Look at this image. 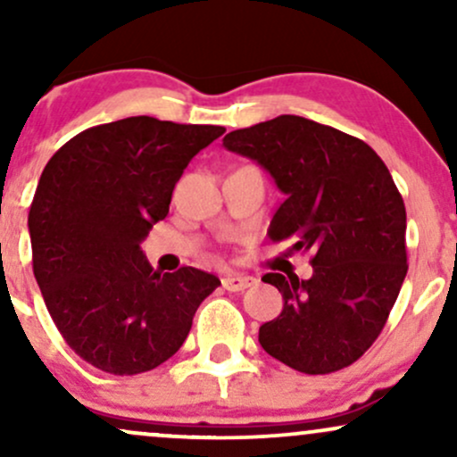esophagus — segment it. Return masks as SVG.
<instances>
[{"instance_id": "esophagus-1", "label": "esophagus", "mask_w": 457, "mask_h": 457, "mask_svg": "<svg viewBox=\"0 0 457 457\" xmlns=\"http://www.w3.org/2000/svg\"><path fill=\"white\" fill-rule=\"evenodd\" d=\"M253 283H255L253 277L236 275V272L223 277V287H225V290H229V292H243V290H246V287L253 286Z\"/></svg>"}]
</instances>
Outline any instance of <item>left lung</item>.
<instances>
[{"label": "left lung", "mask_w": 457, "mask_h": 457, "mask_svg": "<svg viewBox=\"0 0 457 457\" xmlns=\"http://www.w3.org/2000/svg\"><path fill=\"white\" fill-rule=\"evenodd\" d=\"M223 145L258 161L286 195L270 240L312 253L313 275L269 272L281 313L260 327L270 356L303 374L353 365L385 328L406 277V208L386 165L365 141L279 115L232 130Z\"/></svg>", "instance_id": "left-lung-1"}]
</instances>
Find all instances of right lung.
<instances>
[{
  "instance_id": "1",
  "label": "right lung",
  "mask_w": 457,
  "mask_h": 457,
  "mask_svg": "<svg viewBox=\"0 0 457 457\" xmlns=\"http://www.w3.org/2000/svg\"><path fill=\"white\" fill-rule=\"evenodd\" d=\"M223 133L135 115L86 129L46 162L28 217L34 277L62 337L96 370L165 363L221 286L193 266L154 270L139 243L170 212L188 161Z\"/></svg>"
}]
</instances>
